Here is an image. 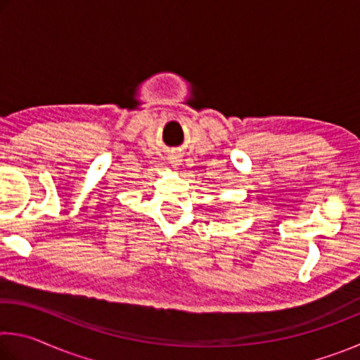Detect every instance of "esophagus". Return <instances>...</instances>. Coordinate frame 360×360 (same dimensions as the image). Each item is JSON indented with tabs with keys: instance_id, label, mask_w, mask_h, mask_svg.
<instances>
[{
	"instance_id": "1",
	"label": "esophagus",
	"mask_w": 360,
	"mask_h": 360,
	"mask_svg": "<svg viewBox=\"0 0 360 360\" xmlns=\"http://www.w3.org/2000/svg\"><path fill=\"white\" fill-rule=\"evenodd\" d=\"M172 163H173V167L176 168V165H178V160H176V157H174V158H172Z\"/></svg>"
}]
</instances>
